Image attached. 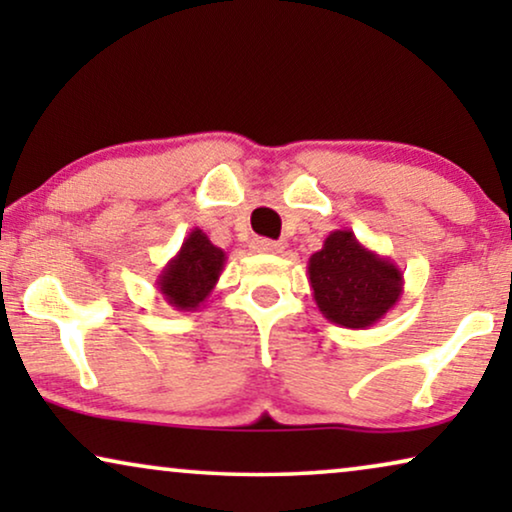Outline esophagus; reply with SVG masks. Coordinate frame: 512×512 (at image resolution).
Segmentation results:
<instances>
[{
    "label": "esophagus",
    "instance_id": "34e87169",
    "mask_svg": "<svg viewBox=\"0 0 512 512\" xmlns=\"http://www.w3.org/2000/svg\"><path fill=\"white\" fill-rule=\"evenodd\" d=\"M251 249H254L256 254H282L284 244L275 240H265V237H256V240H251Z\"/></svg>",
    "mask_w": 512,
    "mask_h": 512
}]
</instances>
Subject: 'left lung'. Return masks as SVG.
<instances>
[{"label": "left lung", "mask_w": 512, "mask_h": 512, "mask_svg": "<svg viewBox=\"0 0 512 512\" xmlns=\"http://www.w3.org/2000/svg\"><path fill=\"white\" fill-rule=\"evenodd\" d=\"M314 303L333 324L368 328L403 296V272L356 240L349 228L333 230L307 261Z\"/></svg>", "instance_id": "8db88e82"}]
</instances>
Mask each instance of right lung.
I'll use <instances>...</instances> for the list:
<instances>
[{
  "label": "right lung",
  "mask_w": 512,
  "mask_h": 512,
  "mask_svg": "<svg viewBox=\"0 0 512 512\" xmlns=\"http://www.w3.org/2000/svg\"><path fill=\"white\" fill-rule=\"evenodd\" d=\"M226 258V251L214 247L200 228H193L177 256L167 261L156 279L165 303L179 312L200 310V305H205L209 293L219 282L221 272L226 268Z\"/></svg>",
  "instance_id": "right-lung-1"
}]
</instances>
